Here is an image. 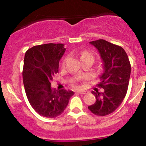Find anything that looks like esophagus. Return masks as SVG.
Returning <instances> with one entry per match:
<instances>
[{
  "label": "esophagus",
  "instance_id": "obj_1",
  "mask_svg": "<svg viewBox=\"0 0 146 146\" xmlns=\"http://www.w3.org/2000/svg\"><path fill=\"white\" fill-rule=\"evenodd\" d=\"M88 92V91L87 90H78V93L79 94H82V95H85Z\"/></svg>",
  "mask_w": 146,
  "mask_h": 146
}]
</instances>
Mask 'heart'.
<instances>
[{
    "mask_svg": "<svg viewBox=\"0 0 146 146\" xmlns=\"http://www.w3.org/2000/svg\"><path fill=\"white\" fill-rule=\"evenodd\" d=\"M91 58L94 59L93 55H92L91 53L88 52V51H82L81 54H80V58H81V60L82 61V60L85 59V58ZM66 58H65L64 61H63V63H62L63 66H64L65 65H66Z\"/></svg>",
    "mask_w": 146,
    "mask_h": 146,
    "instance_id": "heart-1",
    "label": "heart"
}]
</instances>
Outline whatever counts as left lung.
<instances>
[{"instance_id": "8db88e82", "label": "left lung", "mask_w": 146, "mask_h": 146, "mask_svg": "<svg viewBox=\"0 0 146 146\" xmlns=\"http://www.w3.org/2000/svg\"><path fill=\"white\" fill-rule=\"evenodd\" d=\"M99 51L102 61L103 73L98 85L104 91H92L96 98L95 104L88 109L94 114L106 116L114 112L119 107L126 95L131 75L129 57L122 47L113 44L104 39L92 41Z\"/></svg>"}]
</instances>
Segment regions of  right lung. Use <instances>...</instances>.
I'll return each instance as SVG.
<instances>
[{
	"instance_id": "obj_1",
	"label": "right lung",
	"mask_w": 146,
	"mask_h": 146,
	"mask_svg": "<svg viewBox=\"0 0 146 146\" xmlns=\"http://www.w3.org/2000/svg\"><path fill=\"white\" fill-rule=\"evenodd\" d=\"M66 51L63 44L35 46L25 53L23 83L29 104L39 115L54 118L62 114L74 92L51 88L58 64Z\"/></svg>"
}]
</instances>
